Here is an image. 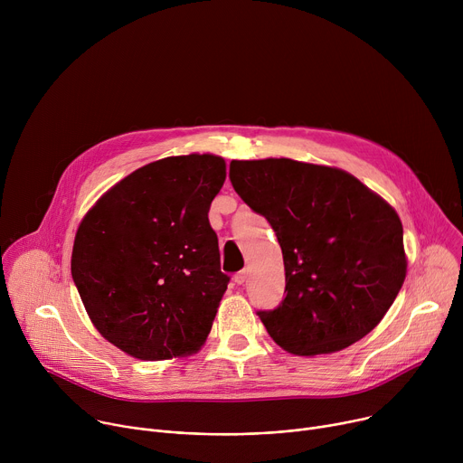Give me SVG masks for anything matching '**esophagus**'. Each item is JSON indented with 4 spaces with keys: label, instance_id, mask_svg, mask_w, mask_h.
I'll return each instance as SVG.
<instances>
[{
    "label": "esophagus",
    "instance_id": "obj_1",
    "mask_svg": "<svg viewBox=\"0 0 463 463\" xmlns=\"http://www.w3.org/2000/svg\"><path fill=\"white\" fill-rule=\"evenodd\" d=\"M245 280H247V271H240V273L234 275V282H236L238 286H241Z\"/></svg>",
    "mask_w": 463,
    "mask_h": 463
}]
</instances>
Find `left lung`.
<instances>
[{
    "instance_id": "obj_1",
    "label": "left lung",
    "mask_w": 463,
    "mask_h": 463,
    "mask_svg": "<svg viewBox=\"0 0 463 463\" xmlns=\"http://www.w3.org/2000/svg\"><path fill=\"white\" fill-rule=\"evenodd\" d=\"M229 179L282 247L286 298L258 311L273 341L297 355H318L368 335L407 275L398 213L339 168L232 161Z\"/></svg>"
}]
</instances>
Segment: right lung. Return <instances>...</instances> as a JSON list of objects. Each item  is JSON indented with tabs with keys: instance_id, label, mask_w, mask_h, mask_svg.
<instances>
[{
	"instance_id": "right-lung-1",
	"label": "right lung",
	"mask_w": 463,
	"mask_h": 463,
	"mask_svg": "<svg viewBox=\"0 0 463 463\" xmlns=\"http://www.w3.org/2000/svg\"><path fill=\"white\" fill-rule=\"evenodd\" d=\"M225 161L177 156L131 172L84 216L71 275L104 339L161 361L205 343L231 277L222 273L211 203Z\"/></svg>"
}]
</instances>
